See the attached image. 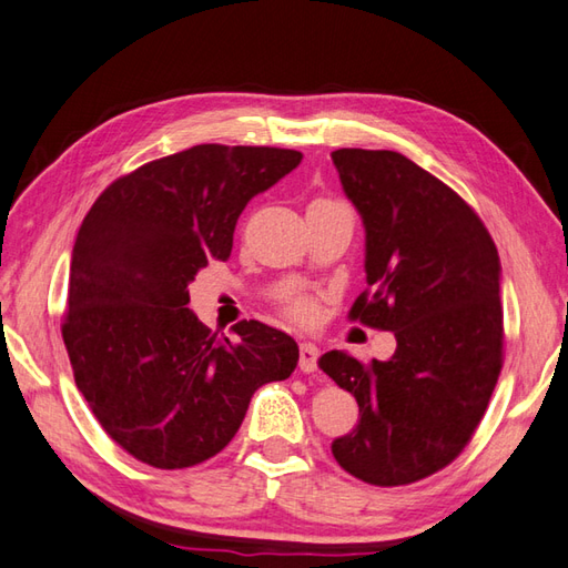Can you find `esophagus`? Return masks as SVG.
Masks as SVG:
<instances>
[{
  "mask_svg": "<svg viewBox=\"0 0 568 568\" xmlns=\"http://www.w3.org/2000/svg\"><path fill=\"white\" fill-rule=\"evenodd\" d=\"M316 358H320V348L310 341H302L300 344V371L302 373H314L316 371Z\"/></svg>",
  "mask_w": 568,
  "mask_h": 568,
  "instance_id": "obj_1",
  "label": "esophagus"
}]
</instances>
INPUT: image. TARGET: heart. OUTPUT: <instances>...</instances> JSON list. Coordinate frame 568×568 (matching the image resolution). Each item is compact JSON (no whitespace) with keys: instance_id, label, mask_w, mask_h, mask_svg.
I'll return each instance as SVG.
<instances>
[{"instance_id":"obj_1","label":"heart","mask_w":568,"mask_h":568,"mask_svg":"<svg viewBox=\"0 0 568 568\" xmlns=\"http://www.w3.org/2000/svg\"><path fill=\"white\" fill-rule=\"evenodd\" d=\"M283 312L290 322H295L300 326H310L316 322V316H320V305H316L314 295L297 293V295H290L283 302Z\"/></svg>"}]
</instances>
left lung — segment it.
<instances>
[{"mask_svg": "<svg viewBox=\"0 0 568 568\" xmlns=\"http://www.w3.org/2000/svg\"><path fill=\"white\" fill-rule=\"evenodd\" d=\"M332 160L365 224L367 290L348 320L397 338L389 361L320 358L361 412L332 453L365 484H414L465 450L504 367L498 252L465 197L404 154Z\"/></svg>", "mask_w": 568, "mask_h": 568, "instance_id": "1", "label": "left lung"}]
</instances>
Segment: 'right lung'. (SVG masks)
<instances>
[{
  "label": "right lung",
  "instance_id": "add662e5",
  "mask_svg": "<svg viewBox=\"0 0 568 568\" xmlns=\"http://www.w3.org/2000/svg\"><path fill=\"white\" fill-rule=\"evenodd\" d=\"M300 162L297 150L195 144L115 179L79 227L62 341L91 414L140 463H205L254 392L295 371L285 332L244 320L230 341L186 305L195 273L230 258L246 203Z\"/></svg>",
  "mask_w": 568,
  "mask_h": 568
}]
</instances>
